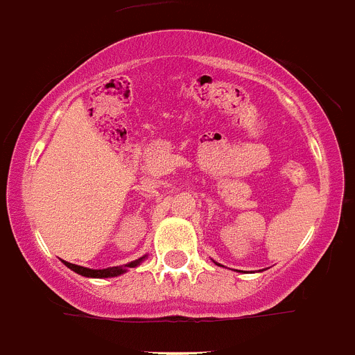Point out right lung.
I'll use <instances>...</instances> for the list:
<instances>
[{
  "label": "right lung",
  "instance_id": "add662e5",
  "mask_svg": "<svg viewBox=\"0 0 355 355\" xmlns=\"http://www.w3.org/2000/svg\"><path fill=\"white\" fill-rule=\"evenodd\" d=\"M140 261H142V258L137 259V261L128 263L126 266L133 268V266L139 265ZM65 265H67L71 270L76 272V274L85 275V277H115V275H121L122 272H126V268H124V266H112V268H103V270H92V268H85V266L72 265V263H67V261H65Z\"/></svg>",
  "mask_w": 355,
  "mask_h": 355
}]
</instances>
